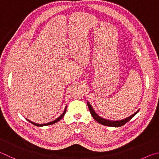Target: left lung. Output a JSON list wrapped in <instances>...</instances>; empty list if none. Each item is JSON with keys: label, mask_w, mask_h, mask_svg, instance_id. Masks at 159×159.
<instances>
[{"label": "left lung", "mask_w": 159, "mask_h": 159, "mask_svg": "<svg viewBox=\"0 0 159 159\" xmlns=\"http://www.w3.org/2000/svg\"><path fill=\"white\" fill-rule=\"evenodd\" d=\"M87 105H88V107H89V111L91 112V115H92V116L93 117V119H95L96 121H98L99 124H101L102 125H104V126H112V127H119V126H124L125 124H126L128 121L129 120H130L133 116H134L138 112V110L137 112L133 114L131 116H129V117L126 118L125 119H123V120H120V121H110V120H107V119H102L101 118V116H99L95 112V111L93 110V109L91 107V105L87 102Z\"/></svg>", "instance_id": "1"}]
</instances>
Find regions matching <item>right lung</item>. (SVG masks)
<instances>
[{
    "mask_svg": "<svg viewBox=\"0 0 159 159\" xmlns=\"http://www.w3.org/2000/svg\"><path fill=\"white\" fill-rule=\"evenodd\" d=\"M66 107L65 110H64L63 113L62 115H61L59 116V117H58L57 119H55L54 121H51V122H49V123H47V124H38L33 123V122H32V121H29V122H30V123L33 124V125H35V126H47V125H51V124H55V123H57V122H58V121H60L61 119L63 117L64 115H65V114H66Z\"/></svg>",
    "mask_w": 159,
    "mask_h": 159,
    "instance_id": "obj_1",
    "label": "right lung"
}]
</instances>
